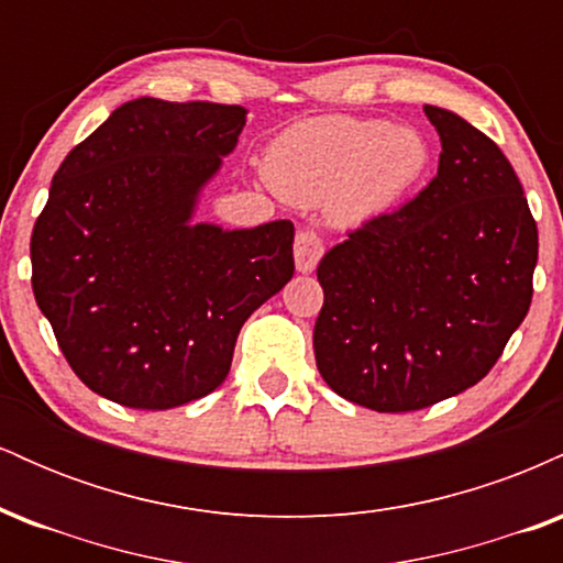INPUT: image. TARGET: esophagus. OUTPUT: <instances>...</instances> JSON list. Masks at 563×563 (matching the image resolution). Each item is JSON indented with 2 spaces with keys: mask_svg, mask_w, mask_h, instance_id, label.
I'll return each mask as SVG.
<instances>
[{
  "mask_svg": "<svg viewBox=\"0 0 563 563\" xmlns=\"http://www.w3.org/2000/svg\"><path fill=\"white\" fill-rule=\"evenodd\" d=\"M325 254V241L318 230L307 228L296 232V243H294V256H296V269L299 273H312L318 267V262Z\"/></svg>",
  "mask_w": 563,
  "mask_h": 563,
  "instance_id": "esophagus-1",
  "label": "esophagus"
}]
</instances>
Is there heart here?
<instances>
[{
	"label": "heart",
	"instance_id": "heart-1",
	"mask_svg": "<svg viewBox=\"0 0 563 563\" xmlns=\"http://www.w3.org/2000/svg\"><path fill=\"white\" fill-rule=\"evenodd\" d=\"M431 164L418 129L357 115H318L269 142L264 174L296 203H333L349 222L380 214L421 185Z\"/></svg>",
	"mask_w": 563,
	"mask_h": 563
}]
</instances>
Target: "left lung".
I'll return each instance as SVG.
<instances>
[{"instance_id": "1", "label": "left lung", "mask_w": 563, "mask_h": 563, "mask_svg": "<svg viewBox=\"0 0 563 563\" xmlns=\"http://www.w3.org/2000/svg\"><path fill=\"white\" fill-rule=\"evenodd\" d=\"M423 111L442 142L437 177L318 264L320 376L378 412L423 410L479 384L532 303L538 224L514 166L457 113Z\"/></svg>"}]
</instances>
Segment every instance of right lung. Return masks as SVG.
I'll use <instances>...</instances> for the list:
<instances>
[{"instance_id": "add662e5", "label": "right lung", "mask_w": 563, "mask_h": 563, "mask_svg": "<svg viewBox=\"0 0 563 563\" xmlns=\"http://www.w3.org/2000/svg\"><path fill=\"white\" fill-rule=\"evenodd\" d=\"M243 106L140 97L55 172L31 286L70 371L100 397L169 410L228 378L243 322L294 275V224H190Z\"/></svg>"}]
</instances>
